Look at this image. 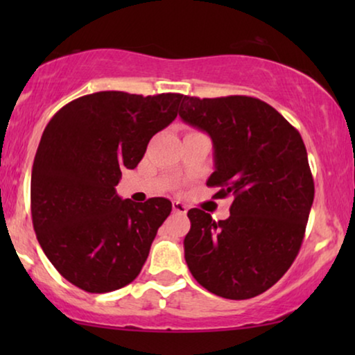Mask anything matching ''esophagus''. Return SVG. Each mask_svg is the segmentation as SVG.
Listing matches in <instances>:
<instances>
[{"instance_id":"obj_1","label":"esophagus","mask_w":355,"mask_h":355,"mask_svg":"<svg viewBox=\"0 0 355 355\" xmlns=\"http://www.w3.org/2000/svg\"><path fill=\"white\" fill-rule=\"evenodd\" d=\"M173 211L178 213V215H186L187 213V207L181 202H174L173 203Z\"/></svg>"}]
</instances>
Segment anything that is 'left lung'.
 Returning <instances> with one entry per match:
<instances>
[{
	"label": "left lung",
	"mask_w": 355,
	"mask_h": 355,
	"mask_svg": "<svg viewBox=\"0 0 355 355\" xmlns=\"http://www.w3.org/2000/svg\"><path fill=\"white\" fill-rule=\"evenodd\" d=\"M179 116L211 137L207 186L232 197L227 220L189 210L184 257L197 283L225 299L255 297L289 270L305 234L315 186L299 130L254 96L184 95Z\"/></svg>",
	"instance_id": "left-lung-1"
}]
</instances>
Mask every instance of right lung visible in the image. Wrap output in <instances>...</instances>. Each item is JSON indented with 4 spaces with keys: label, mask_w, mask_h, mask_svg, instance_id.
Segmentation results:
<instances>
[{
    "label": "right lung",
    "mask_w": 355,
    "mask_h": 355,
    "mask_svg": "<svg viewBox=\"0 0 355 355\" xmlns=\"http://www.w3.org/2000/svg\"><path fill=\"white\" fill-rule=\"evenodd\" d=\"M182 98L96 92L62 106L43 130L31 179L33 230L48 260L77 288L111 293L139 276L173 205L163 197L123 200L116 186L176 119Z\"/></svg>",
    "instance_id": "right-lung-1"
}]
</instances>
